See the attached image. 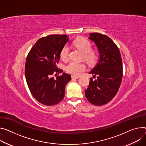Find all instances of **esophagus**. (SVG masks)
Listing matches in <instances>:
<instances>
[{"mask_svg":"<svg viewBox=\"0 0 146 146\" xmlns=\"http://www.w3.org/2000/svg\"><path fill=\"white\" fill-rule=\"evenodd\" d=\"M79 77H78V76H73V75L72 76V78H73V79H77V78H78Z\"/></svg>","mask_w":146,"mask_h":146,"instance_id":"obj_1","label":"esophagus"}]
</instances>
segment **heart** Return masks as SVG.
I'll return each instance as SVG.
<instances>
[{"label":"heart","instance_id":"b5f03b06","mask_svg":"<svg viewBox=\"0 0 146 146\" xmlns=\"http://www.w3.org/2000/svg\"><path fill=\"white\" fill-rule=\"evenodd\" d=\"M74 45L81 52H83V57L88 63H94L98 58L97 51L91 48V43L87 39L84 37H78L76 38L74 42ZM69 47L65 45L62 49L60 52V57L64 60H67L69 56ZM86 69L84 63L81 62H70L66 67V70L68 73L73 76H79L82 72Z\"/></svg>","mask_w":146,"mask_h":146}]
</instances>
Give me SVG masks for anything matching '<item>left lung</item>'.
I'll use <instances>...</instances> for the list:
<instances>
[{"label":"left lung","mask_w":146,"mask_h":146,"mask_svg":"<svg viewBox=\"0 0 146 146\" xmlns=\"http://www.w3.org/2000/svg\"><path fill=\"white\" fill-rule=\"evenodd\" d=\"M89 39L96 44L100 54L98 62L90 73V78L85 90L88 101L95 105H103L110 102L116 96L121 84L123 76L122 60L117 45L108 36L100 33L90 34Z\"/></svg>","instance_id":"left-lung-1"}]
</instances>
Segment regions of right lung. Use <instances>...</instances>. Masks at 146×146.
I'll list each match as a JSON object with an SVG mask.
<instances>
[{
	"label": "right lung",
	"instance_id": "right-lung-1",
	"mask_svg": "<svg viewBox=\"0 0 146 146\" xmlns=\"http://www.w3.org/2000/svg\"><path fill=\"white\" fill-rule=\"evenodd\" d=\"M68 41L66 35H50L36 42L30 50L25 64L26 82L33 96L41 104L54 105L64 97L71 76L57 67L60 52ZM54 75L57 76L55 79Z\"/></svg>",
	"mask_w": 146,
	"mask_h": 146
}]
</instances>
